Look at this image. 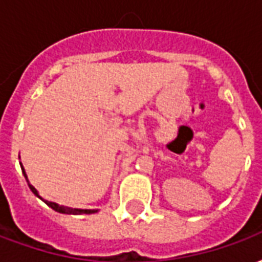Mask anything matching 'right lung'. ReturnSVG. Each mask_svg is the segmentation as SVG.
<instances>
[{
	"label": "right lung",
	"mask_w": 262,
	"mask_h": 262,
	"mask_svg": "<svg viewBox=\"0 0 262 262\" xmlns=\"http://www.w3.org/2000/svg\"><path fill=\"white\" fill-rule=\"evenodd\" d=\"M22 172H24V176H25V178H26V174H25V170H24V167H22ZM28 184H29V182H28ZM29 188H31L32 192L35 193L36 196H39V193H37V191L35 189V187H33V185H31V184H29ZM39 198H40V196H39ZM40 199H42V198H40ZM42 201L46 203L48 206H50V208L53 209V210L59 212V213H78V214L85 213V214H90V213H94V212H95V210H90V209H67V208H63V206H59L57 203H54V202H49V201H45V199H42Z\"/></svg>",
	"instance_id": "obj_1"
}]
</instances>
